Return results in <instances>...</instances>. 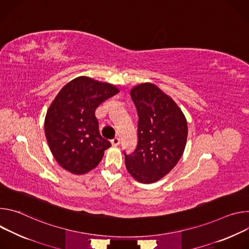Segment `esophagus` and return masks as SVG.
<instances>
[{"label": "esophagus", "instance_id": "obj_1", "mask_svg": "<svg viewBox=\"0 0 249 249\" xmlns=\"http://www.w3.org/2000/svg\"><path fill=\"white\" fill-rule=\"evenodd\" d=\"M110 142H112V144L114 145V146H118V145H120V143H121V140L119 139V137H114V139L112 140V141H110Z\"/></svg>", "mask_w": 249, "mask_h": 249}]
</instances>
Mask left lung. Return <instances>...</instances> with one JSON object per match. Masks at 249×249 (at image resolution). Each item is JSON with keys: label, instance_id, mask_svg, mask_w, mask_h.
<instances>
[{"label": "left lung", "instance_id": "1", "mask_svg": "<svg viewBox=\"0 0 249 249\" xmlns=\"http://www.w3.org/2000/svg\"><path fill=\"white\" fill-rule=\"evenodd\" d=\"M130 96L136 107L137 145L125 156L130 175L141 183H153L169 173L185 149L188 126L182 110L157 86L145 83Z\"/></svg>", "mask_w": 249, "mask_h": 249}]
</instances>
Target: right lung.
<instances>
[{"label":"right lung","mask_w":249,"mask_h":249,"mask_svg":"<svg viewBox=\"0 0 249 249\" xmlns=\"http://www.w3.org/2000/svg\"><path fill=\"white\" fill-rule=\"evenodd\" d=\"M119 93L115 86L88 77L65 85L50 105L44 123L49 148L61 166L73 174L94 169L110 142L99 131L96 108Z\"/></svg>","instance_id":"obj_1"}]
</instances>
